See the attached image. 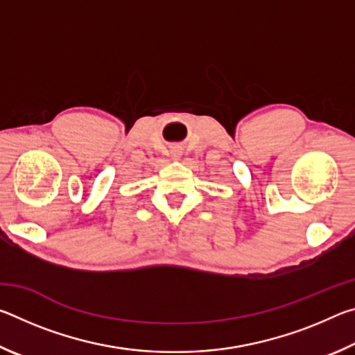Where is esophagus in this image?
<instances>
[{"instance_id":"obj_1","label":"esophagus","mask_w":355,"mask_h":355,"mask_svg":"<svg viewBox=\"0 0 355 355\" xmlns=\"http://www.w3.org/2000/svg\"><path fill=\"white\" fill-rule=\"evenodd\" d=\"M172 158H180V155H182V152H180V148L178 147H173V150H172Z\"/></svg>"}]
</instances>
